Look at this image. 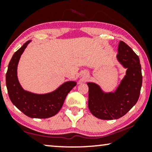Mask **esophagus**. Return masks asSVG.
Segmentation results:
<instances>
[{
    "mask_svg": "<svg viewBox=\"0 0 152 152\" xmlns=\"http://www.w3.org/2000/svg\"><path fill=\"white\" fill-rule=\"evenodd\" d=\"M84 78H86V77H87V75H84Z\"/></svg>",
    "mask_w": 152,
    "mask_h": 152,
    "instance_id": "1",
    "label": "esophagus"
}]
</instances>
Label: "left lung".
Listing matches in <instances>:
<instances>
[{"mask_svg":"<svg viewBox=\"0 0 152 152\" xmlns=\"http://www.w3.org/2000/svg\"><path fill=\"white\" fill-rule=\"evenodd\" d=\"M117 58L127 70L115 92L104 93L98 85L87 83L88 109L93 115L102 120L122 117L136 104L140 96L142 76L138 56L127 44L120 41Z\"/></svg>","mask_w":152,"mask_h":152,"instance_id":"8db88e82","label":"left lung"}]
</instances>
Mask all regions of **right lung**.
Returning a JSON list of instances; mask_svg holds the SVG:
<instances>
[{
  "label": "right lung",
  "instance_id": "right-lung-1",
  "mask_svg": "<svg viewBox=\"0 0 152 152\" xmlns=\"http://www.w3.org/2000/svg\"><path fill=\"white\" fill-rule=\"evenodd\" d=\"M30 41H27L15 52L10 60L7 73L6 86L10 100L25 115L33 118H48L57 114L63 106L68 93L76 83L68 82L50 93L39 95L23 89L17 78V66L20 55Z\"/></svg>",
  "mask_w": 152,
  "mask_h": 152
}]
</instances>
